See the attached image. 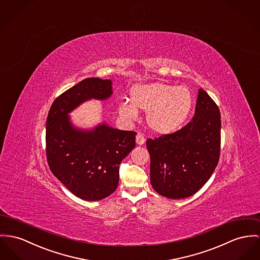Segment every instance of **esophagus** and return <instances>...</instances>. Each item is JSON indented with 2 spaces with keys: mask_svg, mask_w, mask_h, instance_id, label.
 Instances as JSON below:
<instances>
[{
  "mask_svg": "<svg viewBox=\"0 0 260 260\" xmlns=\"http://www.w3.org/2000/svg\"><path fill=\"white\" fill-rule=\"evenodd\" d=\"M136 141H137V143H138L139 145H142V144H144V142H145V139H144L143 135H142V134H140V133H139V134L137 135Z\"/></svg>",
  "mask_w": 260,
  "mask_h": 260,
  "instance_id": "esophagus-1",
  "label": "esophagus"
}]
</instances>
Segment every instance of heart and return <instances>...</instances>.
Wrapping results in <instances>:
<instances>
[{"mask_svg":"<svg viewBox=\"0 0 260 260\" xmlns=\"http://www.w3.org/2000/svg\"><path fill=\"white\" fill-rule=\"evenodd\" d=\"M131 102L119 106L120 117L135 120L139 111L147 113L150 129L159 135L176 132L190 115L193 106L191 91L186 86H172L163 82L138 85L131 92Z\"/></svg>","mask_w":260,"mask_h":260,"instance_id":"1","label":"heart"}]
</instances>
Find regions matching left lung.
Returning <instances> with one entry per match:
<instances>
[{
    "label": "left lung",
    "mask_w": 260,
    "mask_h": 260,
    "mask_svg": "<svg viewBox=\"0 0 260 260\" xmlns=\"http://www.w3.org/2000/svg\"><path fill=\"white\" fill-rule=\"evenodd\" d=\"M220 146V110L199 89L195 115L189 123L171 135L146 140L153 189L174 200L194 195L215 171Z\"/></svg>",
    "instance_id": "8db88e82"
}]
</instances>
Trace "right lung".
Here are the masks:
<instances>
[{
    "label": "right lung",
    "mask_w": 260,
    "mask_h": 260,
    "mask_svg": "<svg viewBox=\"0 0 260 260\" xmlns=\"http://www.w3.org/2000/svg\"><path fill=\"white\" fill-rule=\"evenodd\" d=\"M109 79L86 78L51 105L46 120V156L53 175L76 197L99 201L119 184L120 162L136 146L137 133L102 121L92 128L76 126L69 114L84 102L113 95Z\"/></svg>",
    "instance_id": "1"
}]
</instances>
